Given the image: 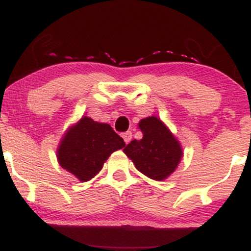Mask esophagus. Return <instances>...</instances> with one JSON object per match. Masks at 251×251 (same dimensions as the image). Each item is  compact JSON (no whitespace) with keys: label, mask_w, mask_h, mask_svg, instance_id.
Segmentation results:
<instances>
[{"label":"esophagus","mask_w":251,"mask_h":251,"mask_svg":"<svg viewBox=\"0 0 251 251\" xmlns=\"http://www.w3.org/2000/svg\"><path fill=\"white\" fill-rule=\"evenodd\" d=\"M123 138H124V142H125L126 144H128L132 139V132L127 131V132H125V133H123Z\"/></svg>","instance_id":"esophagus-1"}]
</instances>
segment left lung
Listing matches in <instances>:
<instances>
[{"mask_svg": "<svg viewBox=\"0 0 251 251\" xmlns=\"http://www.w3.org/2000/svg\"><path fill=\"white\" fill-rule=\"evenodd\" d=\"M143 133L124 149L135 169L154 180L169 178L183 158L180 143L158 117L144 118L138 124Z\"/></svg>", "mask_w": 251, "mask_h": 251, "instance_id": "8db88e82", "label": "left lung"}]
</instances>
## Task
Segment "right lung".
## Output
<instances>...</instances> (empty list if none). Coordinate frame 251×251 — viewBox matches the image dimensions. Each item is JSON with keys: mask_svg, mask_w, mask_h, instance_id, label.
Wrapping results in <instances>:
<instances>
[{"mask_svg": "<svg viewBox=\"0 0 251 251\" xmlns=\"http://www.w3.org/2000/svg\"><path fill=\"white\" fill-rule=\"evenodd\" d=\"M124 146L123 138L108 124L83 116L62 135L56 157L62 169L80 181H88L99 174L109 155Z\"/></svg>", "mask_w": 251, "mask_h": 251, "instance_id": "1", "label": "right lung"}]
</instances>
